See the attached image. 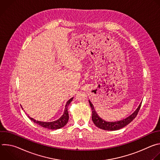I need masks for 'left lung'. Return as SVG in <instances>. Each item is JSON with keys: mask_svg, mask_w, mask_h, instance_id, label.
Returning a JSON list of instances; mask_svg holds the SVG:
<instances>
[{"mask_svg": "<svg viewBox=\"0 0 160 160\" xmlns=\"http://www.w3.org/2000/svg\"><path fill=\"white\" fill-rule=\"evenodd\" d=\"M90 106L91 107V109H92V120L95 124L96 127H98L99 128H101L102 130H117L120 128H123L128 124H129L137 116L138 113L141 108V106L142 102L140 103L139 106L138 108H137V109L131 115L128 117L127 118L123 119L122 120L117 121V122H107L102 119L98 115V113L95 110V108L93 106V104L91 103L90 100H88Z\"/></svg>", "mask_w": 160, "mask_h": 160, "instance_id": "obj_1", "label": "left lung"}]
</instances>
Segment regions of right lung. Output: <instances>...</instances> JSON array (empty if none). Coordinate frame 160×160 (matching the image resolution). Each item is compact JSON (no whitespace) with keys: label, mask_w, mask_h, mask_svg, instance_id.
<instances>
[{"label":"right lung","mask_w":160,"mask_h":160,"mask_svg":"<svg viewBox=\"0 0 160 160\" xmlns=\"http://www.w3.org/2000/svg\"><path fill=\"white\" fill-rule=\"evenodd\" d=\"M73 99V98H71L70 99H69L67 101L62 115L57 120L51 122H40V121L36 120L30 117L29 116H28V117L34 123L39 125L40 126H41L43 128H46L51 129V130H56V129L61 128L66 125V123L68 122V120H69V115H68V106H69L70 103L72 101ZM21 108H22V106H21Z\"/></svg>","instance_id":"right-lung-1"}]
</instances>
